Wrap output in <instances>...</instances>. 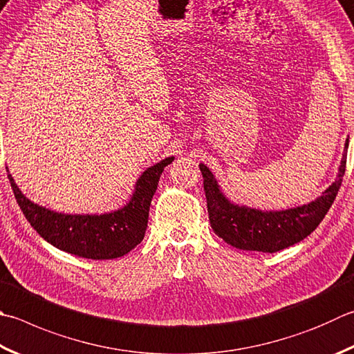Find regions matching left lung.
I'll use <instances>...</instances> for the list:
<instances>
[{"label":"left lung","mask_w":354,"mask_h":354,"mask_svg":"<svg viewBox=\"0 0 354 354\" xmlns=\"http://www.w3.org/2000/svg\"><path fill=\"white\" fill-rule=\"evenodd\" d=\"M346 148L348 138L335 183L315 202L285 211H260L231 203L209 168L200 163L211 228L228 245L246 251L276 252L301 242L317 228L335 202L345 174Z\"/></svg>","instance_id":"8db88e82"}]
</instances>
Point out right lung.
Returning a JSON list of instances; mask_svg holds the SVG:
<instances>
[{"label":"right lung","mask_w":354,"mask_h":354,"mask_svg":"<svg viewBox=\"0 0 354 354\" xmlns=\"http://www.w3.org/2000/svg\"><path fill=\"white\" fill-rule=\"evenodd\" d=\"M172 160L174 157H168L146 169L137 180L129 203L102 216H71L46 209L24 197L9 172L8 177L17 203L39 236L69 254L104 260L128 254L142 242L148 226L152 196L163 169Z\"/></svg>","instance_id":"1"}]
</instances>
